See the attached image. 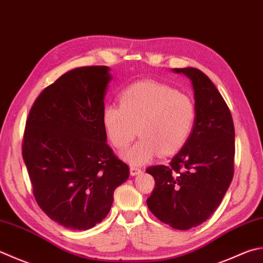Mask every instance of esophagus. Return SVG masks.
<instances>
[{
	"mask_svg": "<svg viewBox=\"0 0 263 263\" xmlns=\"http://www.w3.org/2000/svg\"><path fill=\"white\" fill-rule=\"evenodd\" d=\"M142 173H143V171L141 170V168H138V167H136V166H132V167H130V175H132V176L140 175V174H142Z\"/></svg>",
	"mask_w": 263,
	"mask_h": 263,
	"instance_id": "obj_1",
	"label": "esophagus"
}]
</instances>
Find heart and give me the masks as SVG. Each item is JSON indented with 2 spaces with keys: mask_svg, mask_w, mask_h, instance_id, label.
Returning a JSON list of instances; mask_svg holds the SVG:
<instances>
[{
  "mask_svg": "<svg viewBox=\"0 0 263 263\" xmlns=\"http://www.w3.org/2000/svg\"><path fill=\"white\" fill-rule=\"evenodd\" d=\"M119 104H107L102 112L106 137L118 150L141 138L122 158L132 165H144L157 156L175 155L189 138L196 120L191 98L166 85L137 82L123 89Z\"/></svg>",
  "mask_w": 263,
  "mask_h": 263,
  "instance_id": "heart-1",
  "label": "heart"
}]
</instances>
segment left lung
Returning <instances> with one entry per match:
<instances>
[{
	"mask_svg": "<svg viewBox=\"0 0 263 263\" xmlns=\"http://www.w3.org/2000/svg\"><path fill=\"white\" fill-rule=\"evenodd\" d=\"M191 80L196 120L186 143L170 166L146 173L156 186L148 210L163 223L187 230L205 222L221 204L234 177L235 127L229 107L210 78L198 68H173Z\"/></svg>",
	"mask_w": 263,
	"mask_h": 263,
	"instance_id": "left-lung-1",
	"label": "left lung"
}]
</instances>
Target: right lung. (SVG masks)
Returning <instances> with one entry per match:
<instances>
[{
    "instance_id": "1",
    "label": "right lung",
    "mask_w": 263,
    "mask_h": 263,
    "mask_svg": "<svg viewBox=\"0 0 263 263\" xmlns=\"http://www.w3.org/2000/svg\"><path fill=\"white\" fill-rule=\"evenodd\" d=\"M107 66L78 67L40 93L29 111L23 158L37 205L51 220L88 230L105 219L129 167L106 143L102 123Z\"/></svg>"
}]
</instances>
